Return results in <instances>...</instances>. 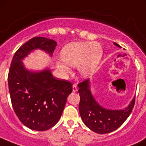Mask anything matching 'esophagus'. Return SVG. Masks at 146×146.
Instances as JSON below:
<instances>
[{"instance_id": "esophagus-1", "label": "esophagus", "mask_w": 146, "mask_h": 146, "mask_svg": "<svg viewBox=\"0 0 146 146\" xmlns=\"http://www.w3.org/2000/svg\"><path fill=\"white\" fill-rule=\"evenodd\" d=\"M78 90V88H77V85L76 84H73V92H77Z\"/></svg>"}]
</instances>
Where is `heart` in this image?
<instances>
[{
    "label": "heart",
    "instance_id": "obj_1",
    "mask_svg": "<svg viewBox=\"0 0 146 146\" xmlns=\"http://www.w3.org/2000/svg\"><path fill=\"white\" fill-rule=\"evenodd\" d=\"M102 56V48L97 42H75L64 47L61 53L62 61L57 62L58 67L65 73L69 72L67 64L78 66L83 77H88L95 72Z\"/></svg>",
    "mask_w": 146,
    "mask_h": 146
}]
</instances>
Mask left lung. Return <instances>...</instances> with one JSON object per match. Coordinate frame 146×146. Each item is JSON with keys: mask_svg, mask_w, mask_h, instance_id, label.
Wrapping results in <instances>:
<instances>
[{"mask_svg": "<svg viewBox=\"0 0 146 146\" xmlns=\"http://www.w3.org/2000/svg\"><path fill=\"white\" fill-rule=\"evenodd\" d=\"M114 44L121 48L118 44ZM80 95L79 111L87 127L95 133L104 134L111 133L123 124L129 117L134 107L135 97L127 107L123 110H107L100 105L90 91V79L78 85Z\"/></svg>", "mask_w": 146, "mask_h": 146, "instance_id": "1", "label": "left lung"}]
</instances>
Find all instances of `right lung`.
I'll list each match as a JSON object with an SVG mask.
<instances>
[{
  "instance_id": "1",
  "label": "right lung",
  "mask_w": 146,
  "mask_h": 146,
  "mask_svg": "<svg viewBox=\"0 0 146 146\" xmlns=\"http://www.w3.org/2000/svg\"><path fill=\"white\" fill-rule=\"evenodd\" d=\"M57 43L45 37H33L17 49L8 73V87L13 110L20 121L35 131H43L58 121L72 92V83L59 80L51 70H27L22 60L41 49L52 56Z\"/></svg>"
}]
</instances>
